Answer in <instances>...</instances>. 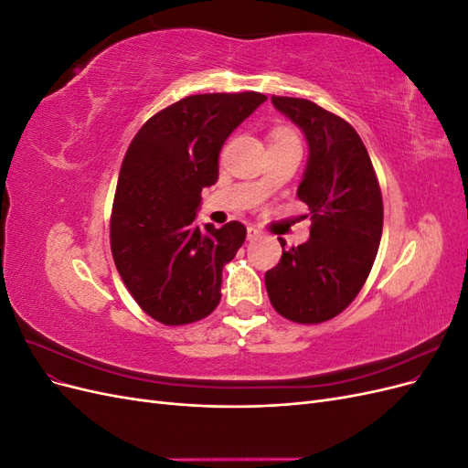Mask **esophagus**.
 <instances>
[{"instance_id": "esophagus-1", "label": "esophagus", "mask_w": 468, "mask_h": 468, "mask_svg": "<svg viewBox=\"0 0 468 468\" xmlns=\"http://www.w3.org/2000/svg\"><path fill=\"white\" fill-rule=\"evenodd\" d=\"M246 236H248L250 242H253V239H258L261 236V232L258 229H253V226H248V234Z\"/></svg>"}]
</instances>
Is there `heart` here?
Instances as JSON below:
<instances>
[{
    "label": "heart",
    "mask_w": 468,
    "mask_h": 468,
    "mask_svg": "<svg viewBox=\"0 0 468 468\" xmlns=\"http://www.w3.org/2000/svg\"><path fill=\"white\" fill-rule=\"evenodd\" d=\"M273 138H294V136L289 131H275Z\"/></svg>",
    "instance_id": "obj_1"
}]
</instances>
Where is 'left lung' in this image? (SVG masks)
<instances>
[{"label": "left lung", "mask_w": 468, "mask_h": 468, "mask_svg": "<svg viewBox=\"0 0 468 468\" xmlns=\"http://www.w3.org/2000/svg\"><path fill=\"white\" fill-rule=\"evenodd\" d=\"M273 107L303 131L308 160L296 197L308 205L310 238L285 250L265 273L281 316L320 324L346 310L369 277L382 234V197L369 154L356 129L334 112L296 97Z\"/></svg>", "instance_id": "1"}]
</instances>
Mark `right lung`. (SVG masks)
Masks as SVG:
<instances>
[{
  "mask_svg": "<svg viewBox=\"0 0 468 468\" xmlns=\"http://www.w3.org/2000/svg\"><path fill=\"white\" fill-rule=\"evenodd\" d=\"M267 97L203 93L154 115L124 154L111 217V251L148 316L191 324L220 303L222 267L246 239L242 222L195 224L201 191L218 179L220 150Z\"/></svg>",
  "mask_w": 468,
  "mask_h": 468,
  "instance_id": "right-lung-1",
  "label": "right lung"
}]
</instances>
